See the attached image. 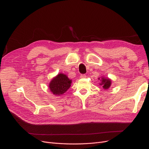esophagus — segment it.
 Wrapping results in <instances>:
<instances>
[{
	"label": "esophagus",
	"mask_w": 149,
	"mask_h": 149,
	"mask_svg": "<svg viewBox=\"0 0 149 149\" xmlns=\"http://www.w3.org/2000/svg\"><path fill=\"white\" fill-rule=\"evenodd\" d=\"M80 77H81V78H82V79H83V78H86V77L87 76H86V74H81Z\"/></svg>",
	"instance_id": "obj_1"
}]
</instances>
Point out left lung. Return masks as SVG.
<instances>
[{
	"mask_svg": "<svg viewBox=\"0 0 149 149\" xmlns=\"http://www.w3.org/2000/svg\"><path fill=\"white\" fill-rule=\"evenodd\" d=\"M98 79L100 80V85L102 87V88L104 90H107L110 87L112 82L110 78H109V77H105L102 76L101 78L99 77Z\"/></svg>",
	"mask_w": 149,
	"mask_h": 149,
	"instance_id": "obj_1",
	"label": "left lung"
}]
</instances>
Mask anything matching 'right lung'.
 Returning <instances> with one entry per match:
<instances>
[{
  "mask_svg": "<svg viewBox=\"0 0 149 149\" xmlns=\"http://www.w3.org/2000/svg\"><path fill=\"white\" fill-rule=\"evenodd\" d=\"M72 81L63 73H59L50 81L49 88L55 96H61L70 87Z\"/></svg>",
  "mask_w": 149,
  "mask_h": 149,
  "instance_id": "add662e5",
  "label": "right lung"
}]
</instances>
